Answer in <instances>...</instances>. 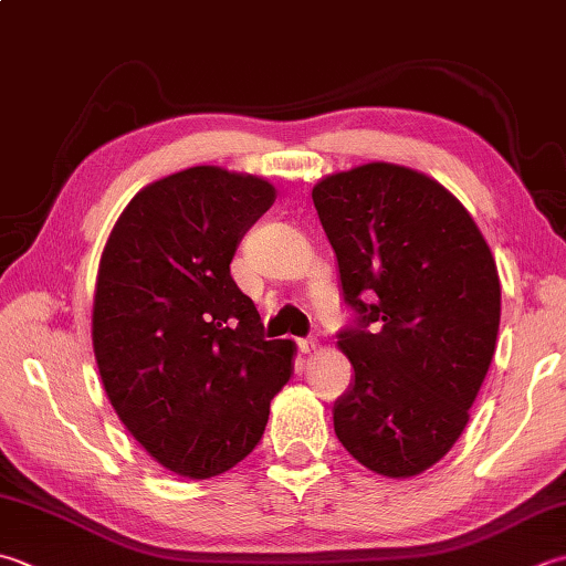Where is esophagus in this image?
Listing matches in <instances>:
<instances>
[{
  "mask_svg": "<svg viewBox=\"0 0 566 566\" xmlns=\"http://www.w3.org/2000/svg\"><path fill=\"white\" fill-rule=\"evenodd\" d=\"M296 346H298V350H302V353H312V350H316L318 340H316L314 336H308V338H298V340H296Z\"/></svg>",
  "mask_w": 566,
  "mask_h": 566,
  "instance_id": "esophagus-1",
  "label": "esophagus"
}]
</instances>
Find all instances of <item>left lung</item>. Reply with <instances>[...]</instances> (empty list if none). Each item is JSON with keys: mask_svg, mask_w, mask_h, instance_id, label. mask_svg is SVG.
Listing matches in <instances>:
<instances>
[{"mask_svg": "<svg viewBox=\"0 0 566 566\" xmlns=\"http://www.w3.org/2000/svg\"><path fill=\"white\" fill-rule=\"evenodd\" d=\"M312 198L353 308L338 331L353 382L334 405L336 437L365 469L409 479L457 444L491 368L495 260L469 210L407 166L326 176Z\"/></svg>", "mask_w": 566, "mask_h": 566, "instance_id": "1", "label": "left lung"}]
</instances>
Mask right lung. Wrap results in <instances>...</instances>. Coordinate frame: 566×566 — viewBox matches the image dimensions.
Returning <instances> with one entry per match:
<instances>
[{"mask_svg":"<svg viewBox=\"0 0 566 566\" xmlns=\"http://www.w3.org/2000/svg\"><path fill=\"white\" fill-rule=\"evenodd\" d=\"M274 186L220 166L149 184L99 258L93 348L105 392L139 444L186 479H213L260 444L292 378V340H268L230 276Z\"/></svg>","mask_w":566,"mask_h":566,"instance_id":"add662e5","label":"right lung"}]
</instances>
